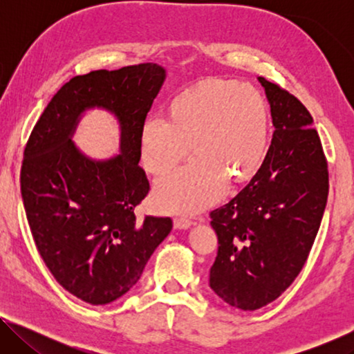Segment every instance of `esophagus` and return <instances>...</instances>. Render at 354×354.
I'll list each match as a JSON object with an SVG mask.
<instances>
[{"label":"esophagus","mask_w":354,"mask_h":354,"mask_svg":"<svg viewBox=\"0 0 354 354\" xmlns=\"http://www.w3.org/2000/svg\"><path fill=\"white\" fill-rule=\"evenodd\" d=\"M173 225H175L176 230H187V227L194 225V221L189 220L187 217H175V220H173Z\"/></svg>","instance_id":"1"}]
</instances>
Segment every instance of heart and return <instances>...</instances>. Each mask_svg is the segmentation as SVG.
Instances as JSON below:
<instances>
[{
	"label": "heart",
	"instance_id": "heart-1",
	"mask_svg": "<svg viewBox=\"0 0 354 354\" xmlns=\"http://www.w3.org/2000/svg\"><path fill=\"white\" fill-rule=\"evenodd\" d=\"M169 120L147 118L140 129L145 169L162 175L187 158H196L154 185V203L165 212L194 214L220 198L231 179L253 178L267 158L270 112L257 88L226 80H207L176 93Z\"/></svg>",
	"mask_w": 354,
	"mask_h": 354
}]
</instances>
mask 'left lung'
Segmentation results:
<instances>
[{
	"label": "left lung",
	"instance_id": "1",
	"mask_svg": "<svg viewBox=\"0 0 354 354\" xmlns=\"http://www.w3.org/2000/svg\"><path fill=\"white\" fill-rule=\"evenodd\" d=\"M259 81L274 127L267 158L234 198L211 212L218 251L209 286L242 310L267 306L295 281L319 232L329 189L309 111L278 84Z\"/></svg>",
	"mask_w": 354,
	"mask_h": 354
}]
</instances>
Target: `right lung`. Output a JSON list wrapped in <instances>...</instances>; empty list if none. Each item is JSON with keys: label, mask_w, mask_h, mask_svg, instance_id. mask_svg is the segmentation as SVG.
Returning <instances> with one entry per match:
<instances>
[{"label": "right lung", "mask_w": 354, "mask_h": 354, "mask_svg": "<svg viewBox=\"0 0 354 354\" xmlns=\"http://www.w3.org/2000/svg\"><path fill=\"white\" fill-rule=\"evenodd\" d=\"M164 80L153 62L71 77L25 147L20 184L35 247L57 283L86 303L127 293L171 231L170 217L134 214L149 192L140 129ZM93 105L115 113L122 127V154L106 163L87 160L69 140L77 117Z\"/></svg>", "instance_id": "obj_1"}]
</instances>
